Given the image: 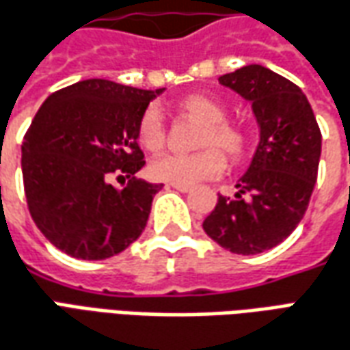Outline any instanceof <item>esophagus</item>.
I'll list each match as a JSON object with an SVG mask.
<instances>
[{
  "instance_id": "obj_1",
  "label": "esophagus",
  "mask_w": 350,
  "mask_h": 350,
  "mask_svg": "<svg viewBox=\"0 0 350 350\" xmlns=\"http://www.w3.org/2000/svg\"><path fill=\"white\" fill-rule=\"evenodd\" d=\"M170 187H174V189H178V191H182V193L191 191V187H189V185H176V183H170Z\"/></svg>"
}]
</instances>
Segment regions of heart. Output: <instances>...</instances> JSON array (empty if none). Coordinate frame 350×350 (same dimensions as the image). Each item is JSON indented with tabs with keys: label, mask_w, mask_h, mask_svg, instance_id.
Returning <instances> with one entry per match:
<instances>
[{
	"label": "heart",
	"mask_w": 350,
	"mask_h": 350,
	"mask_svg": "<svg viewBox=\"0 0 350 350\" xmlns=\"http://www.w3.org/2000/svg\"><path fill=\"white\" fill-rule=\"evenodd\" d=\"M182 116L193 117L202 123L197 136V148L202 150L189 155H163L150 165V174L165 183L195 185L216 178L226 168V153L229 161H239L248 150V134L239 124L227 121V107L214 96L193 92L176 102ZM138 142L144 150L157 153L165 148L167 131L157 109L150 107L138 123Z\"/></svg>",
	"instance_id": "obj_1"
}]
</instances>
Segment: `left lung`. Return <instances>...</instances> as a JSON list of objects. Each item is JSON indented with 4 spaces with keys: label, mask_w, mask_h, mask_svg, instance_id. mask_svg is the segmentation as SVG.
<instances>
[{
    "label": "left lung",
    "mask_w": 350,
    "mask_h": 350,
    "mask_svg": "<svg viewBox=\"0 0 350 350\" xmlns=\"http://www.w3.org/2000/svg\"><path fill=\"white\" fill-rule=\"evenodd\" d=\"M217 81L250 102L260 142L234 197L219 195L202 229L221 248L254 256L275 248L301 221L317 183L322 134L303 90L265 66H243Z\"/></svg>",
    "instance_id": "8db88e82"
}]
</instances>
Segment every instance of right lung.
<instances>
[{
  "label": "right lung",
  "instance_id": "add662e5",
  "mask_svg": "<svg viewBox=\"0 0 350 350\" xmlns=\"http://www.w3.org/2000/svg\"><path fill=\"white\" fill-rule=\"evenodd\" d=\"M163 90L85 79L41 104L22 142V178L31 219L58 250L106 260L142 234L163 183L134 178L146 165L138 123ZM113 174L129 185L116 188Z\"/></svg>",
  "mask_w": 350,
  "mask_h": 350
}]
</instances>
